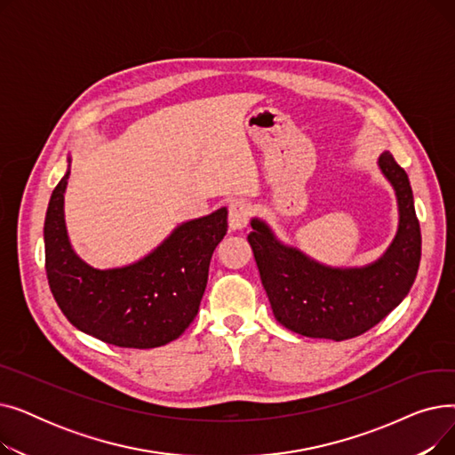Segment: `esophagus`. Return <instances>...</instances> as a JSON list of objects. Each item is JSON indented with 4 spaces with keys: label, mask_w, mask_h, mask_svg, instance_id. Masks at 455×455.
<instances>
[{
    "label": "esophagus",
    "mask_w": 455,
    "mask_h": 455,
    "mask_svg": "<svg viewBox=\"0 0 455 455\" xmlns=\"http://www.w3.org/2000/svg\"><path fill=\"white\" fill-rule=\"evenodd\" d=\"M251 206L245 201H234L228 204V225L232 230H242L249 225Z\"/></svg>",
    "instance_id": "obj_1"
}]
</instances>
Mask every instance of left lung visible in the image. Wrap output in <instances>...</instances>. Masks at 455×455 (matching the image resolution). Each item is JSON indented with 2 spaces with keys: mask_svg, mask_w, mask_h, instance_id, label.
I'll return each instance as SVG.
<instances>
[{
  "mask_svg": "<svg viewBox=\"0 0 455 455\" xmlns=\"http://www.w3.org/2000/svg\"><path fill=\"white\" fill-rule=\"evenodd\" d=\"M398 201V232L374 264L338 269L280 243L271 228L252 220L249 243L276 321L306 338L343 341L362 336L387 317L410 293L420 264V225L408 173L389 151L378 158Z\"/></svg>",
  "mask_w": 455,
  "mask_h": 455,
  "instance_id": "obj_1",
  "label": "left lung"
}]
</instances>
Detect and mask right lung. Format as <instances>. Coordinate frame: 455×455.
Returning a JSON list of instances; mask_svg holds the SVG:
<instances>
[{"instance_id":"obj_1","label":"right lung","mask_w":455,"mask_h":455,"mask_svg":"<svg viewBox=\"0 0 455 455\" xmlns=\"http://www.w3.org/2000/svg\"><path fill=\"white\" fill-rule=\"evenodd\" d=\"M69 172L45 212L50 290L66 319L108 345L155 348L177 339L199 312L212 254L227 234V208L177 227L151 254L117 269H93L74 252L64 223Z\"/></svg>"}]
</instances>
